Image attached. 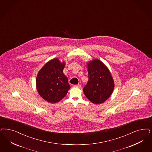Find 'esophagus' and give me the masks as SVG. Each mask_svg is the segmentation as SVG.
Returning a JSON list of instances; mask_svg holds the SVG:
<instances>
[{
    "instance_id": "1",
    "label": "esophagus",
    "mask_w": 152,
    "mask_h": 152,
    "mask_svg": "<svg viewBox=\"0 0 152 152\" xmlns=\"http://www.w3.org/2000/svg\"><path fill=\"white\" fill-rule=\"evenodd\" d=\"M73 87L80 88L81 87V85H80V84H79V85H73Z\"/></svg>"
}]
</instances>
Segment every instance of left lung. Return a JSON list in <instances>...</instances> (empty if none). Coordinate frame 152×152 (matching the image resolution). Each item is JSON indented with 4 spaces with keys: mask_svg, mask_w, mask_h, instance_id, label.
<instances>
[{
    "mask_svg": "<svg viewBox=\"0 0 152 152\" xmlns=\"http://www.w3.org/2000/svg\"><path fill=\"white\" fill-rule=\"evenodd\" d=\"M89 80L84 93L94 104H101L109 98L114 89V81L107 67L99 59L88 64Z\"/></svg>",
    "mask_w": 152,
    "mask_h": 152,
    "instance_id": "obj_1",
    "label": "left lung"
}]
</instances>
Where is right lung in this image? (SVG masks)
I'll list each match as a JSON object with an SVG mask.
<instances>
[{
    "label": "right lung",
    "mask_w": 152,
    "mask_h": 152,
    "mask_svg": "<svg viewBox=\"0 0 152 152\" xmlns=\"http://www.w3.org/2000/svg\"><path fill=\"white\" fill-rule=\"evenodd\" d=\"M64 67V62L54 58L46 63L37 74V91L49 103H56L62 99L70 89L68 79L63 72Z\"/></svg>",
    "instance_id": "1"
}]
</instances>
